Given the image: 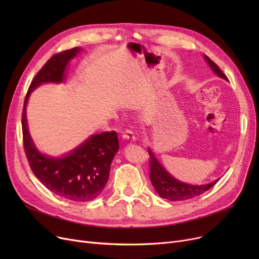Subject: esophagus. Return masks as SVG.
I'll use <instances>...</instances> for the list:
<instances>
[{
	"label": "esophagus",
	"mask_w": 259,
	"mask_h": 259,
	"mask_svg": "<svg viewBox=\"0 0 259 259\" xmlns=\"http://www.w3.org/2000/svg\"><path fill=\"white\" fill-rule=\"evenodd\" d=\"M122 139L126 140L127 142H134L137 140V138L134 137V133L131 129H126L124 132H122Z\"/></svg>",
	"instance_id": "1"
}]
</instances>
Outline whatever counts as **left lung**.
I'll list each match as a JSON object with an SVG mask.
<instances>
[{"label": "left lung", "instance_id": "left-lung-1", "mask_svg": "<svg viewBox=\"0 0 259 259\" xmlns=\"http://www.w3.org/2000/svg\"><path fill=\"white\" fill-rule=\"evenodd\" d=\"M206 61L212 68V70L223 78L228 79L227 75L220 69V67L217 66L209 57L205 56ZM149 153V166H150V181L155 188L157 194L168 200H187L191 199L193 197L199 196L202 193L208 191L211 189L219 180H216L213 183L201 185V186H193L182 183L178 180H175L173 176H171L162 167L159 161L155 158L154 154L150 149H148Z\"/></svg>", "mask_w": 259, "mask_h": 259}]
</instances>
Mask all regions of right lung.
I'll return each instance as SVG.
<instances>
[{
	"label": "right lung",
	"mask_w": 259,
	"mask_h": 259,
	"mask_svg": "<svg viewBox=\"0 0 259 259\" xmlns=\"http://www.w3.org/2000/svg\"><path fill=\"white\" fill-rule=\"evenodd\" d=\"M79 50L75 47L54 54L35 74L24 101L22 131L25 154L37 180L60 197L85 202L97 198L108 182L111 161L119 147L116 132L107 131L92 135L70 154L52 158L36 150L26 120V105L31 91L47 81H62L68 62Z\"/></svg>",
	"instance_id": "1"
}]
</instances>
